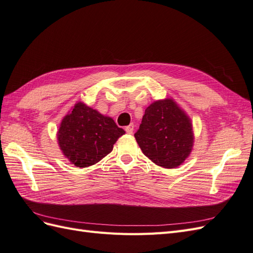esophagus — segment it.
I'll return each mask as SVG.
<instances>
[{
	"label": "esophagus",
	"mask_w": 253,
	"mask_h": 253,
	"mask_svg": "<svg viewBox=\"0 0 253 253\" xmlns=\"http://www.w3.org/2000/svg\"><path fill=\"white\" fill-rule=\"evenodd\" d=\"M126 134H133V132H134V125L131 124L129 126H126Z\"/></svg>",
	"instance_id": "esophagus-1"
}]
</instances>
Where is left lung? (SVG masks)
Listing matches in <instances>:
<instances>
[{
  "mask_svg": "<svg viewBox=\"0 0 253 253\" xmlns=\"http://www.w3.org/2000/svg\"><path fill=\"white\" fill-rule=\"evenodd\" d=\"M143 154L159 167L173 169L180 166L192 151V124L173 99L150 104L135 134Z\"/></svg>",
  "mask_w": 253,
  "mask_h": 253,
  "instance_id": "left-lung-1",
  "label": "left lung"
}]
</instances>
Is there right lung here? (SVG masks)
Masks as SVG:
<instances>
[{
  "label": "right lung",
  "mask_w": 253,
  "mask_h": 253,
  "mask_svg": "<svg viewBox=\"0 0 253 253\" xmlns=\"http://www.w3.org/2000/svg\"><path fill=\"white\" fill-rule=\"evenodd\" d=\"M125 133L111 117L78 102L61 121L58 143L73 165L86 168L111 153L114 143Z\"/></svg>",
  "instance_id": "right-lung-1"
}]
</instances>
